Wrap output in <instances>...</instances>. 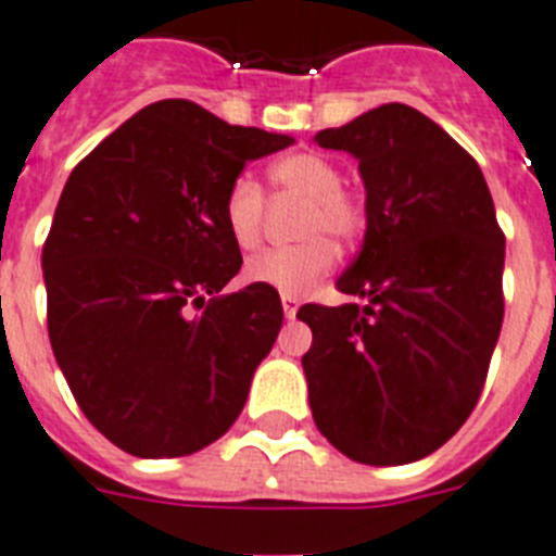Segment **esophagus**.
Returning a JSON list of instances; mask_svg holds the SVG:
<instances>
[{"instance_id":"1","label":"esophagus","mask_w":556,"mask_h":556,"mask_svg":"<svg viewBox=\"0 0 556 556\" xmlns=\"http://www.w3.org/2000/svg\"><path fill=\"white\" fill-rule=\"evenodd\" d=\"M282 309H285V318H296L299 299L296 296H282Z\"/></svg>"}]
</instances>
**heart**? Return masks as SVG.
<instances>
[{"label":"heart","instance_id":"1","mask_svg":"<svg viewBox=\"0 0 556 556\" xmlns=\"http://www.w3.org/2000/svg\"><path fill=\"white\" fill-rule=\"evenodd\" d=\"M340 168L318 152H290L268 168L271 191L279 197L304 199L296 247L274 249L249 260L247 279L252 285L279 290L282 296H304L332 271L338 249L329 241H352L365 224L363 202L340 185ZM224 227L241 252H254L263 241L266 197L249 174L235 177L224 197Z\"/></svg>","mask_w":556,"mask_h":556}]
</instances>
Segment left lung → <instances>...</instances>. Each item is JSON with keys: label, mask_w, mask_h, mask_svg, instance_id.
I'll list each match as a JSON object with an SVG mask.
<instances>
[{"label": "left lung", "mask_w": 556, "mask_h": 556, "mask_svg": "<svg viewBox=\"0 0 556 556\" xmlns=\"http://www.w3.org/2000/svg\"><path fill=\"white\" fill-rule=\"evenodd\" d=\"M315 143L349 152L365 235L338 290L304 304L315 427L365 465L438 452L477 407L504 321V235L477 160L409 104L374 108Z\"/></svg>", "instance_id": "1"}]
</instances>
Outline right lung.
<instances>
[{"mask_svg": "<svg viewBox=\"0 0 556 556\" xmlns=\"http://www.w3.org/2000/svg\"><path fill=\"white\" fill-rule=\"evenodd\" d=\"M290 135L232 127L163 99L79 163L43 243L52 352L88 421L147 459L185 457L241 415L282 327L279 293L249 285L224 197Z\"/></svg>", "mask_w": 556, "mask_h": 556, "instance_id": "obj_1", "label": "right lung"}]
</instances>
